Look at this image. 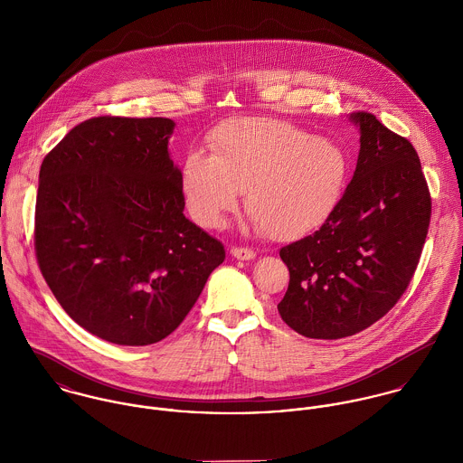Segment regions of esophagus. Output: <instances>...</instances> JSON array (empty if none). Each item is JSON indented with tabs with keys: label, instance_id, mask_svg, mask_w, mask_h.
<instances>
[{
	"label": "esophagus",
	"instance_id": "esophagus-1",
	"mask_svg": "<svg viewBox=\"0 0 463 463\" xmlns=\"http://www.w3.org/2000/svg\"><path fill=\"white\" fill-rule=\"evenodd\" d=\"M232 255L237 259V260H253L257 257V253L251 250V248H239V246H233L232 250Z\"/></svg>",
	"mask_w": 463,
	"mask_h": 463
}]
</instances>
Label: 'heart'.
<instances>
[{
  "instance_id": "heart-1",
  "label": "heart",
  "mask_w": 463,
  "mask_h": 463,
  "mask_svg": "<svg viewBox=\"0 0 463 463\" xmlns=\"http://www.w3.org/2000/svg\"><path fill=\"white\" fill-rule=\"evenodd\" d=\"M210 147L212 155L191 151L182 165L187 206L208 228L222 222L244 189L246 210L269 235H301L326 221L349 175L335 140L272 118L222 123Z\"/></svg>"
}]
</instances>
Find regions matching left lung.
Returning <instances> with one entry per match:
<instances>
[{
  "label": "left lung",
  "instance_id": "8db88e82",
  "mask_svg": "<svg viewBox=\"0 0 463 463\" xmlns=\"http://www.w3.org/2000/svg\"><path fill=\"white\" fill-rule=\"evenodd\" d=\"M351 184L325 224L279 250L290 279L281 319L308 338H344L380 321L406 290L430 228L431 196L411 142L369 112Z\"/></svg>",
  "mask_w": 463,
  "mask_h": 463
}]
</instances>
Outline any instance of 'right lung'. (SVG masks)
<instances>
[{"mask_svg":"<svg viewBox=\"0 0 463 463\" xmlns=\"http://www.w3.org/2000/svg\"><path fill=\"white\" fill-rule=\"evenodd\" d=\"M165 118H92L44 156L35 255L67 316L119 345L155 344L187 317L224 246L184 215Z\"/></svg>","mask_w":463,"mask_h":463,"instance_id":"obj_1","label":"right lung"}]
</instances>
